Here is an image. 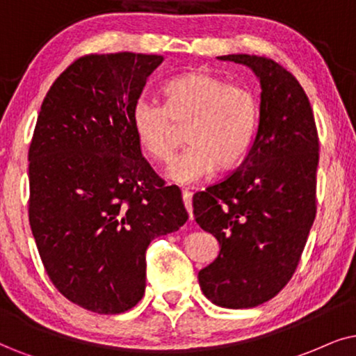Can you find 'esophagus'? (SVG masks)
Listing matches in <instances>:
<instances>
[{"label": "esophagus", "mask_w": 356, "mask_h": 356, "mask_svg": "<svg viewBox=\"0 0 356 356\" xmlns=\"http://www.w3.org/2000/svg\"><path fill=\"white\" fill-rule=\"evenodd\" d=\"M182 199H184V205H186V209L188 211V217L191 220L193 218V213H192V192L191 191H182Z\"/></svg>", "instance_id": "1"}]
</instances>
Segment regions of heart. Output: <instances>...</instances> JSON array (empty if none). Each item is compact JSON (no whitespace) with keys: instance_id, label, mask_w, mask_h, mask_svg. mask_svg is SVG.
Listing matches in <instances>:
<instances>
[{"instance_id":"b5f03b06","label":"heart","mask_w":356,"mask_h":356,"mask_svg":"<svg viewBox=\"0 0 356 356\" xmlns=\"http://www.w3.org/2000/svg\"><path fill=\"white\" fill-rule=\"evenodd\" d=\"M164 106L138 98L131 108V128L143 152L169 163L177 149V128L187 124L191 146L174 161L169 177L191 186L209 177L215 165L232 168L253 146L261 106L246 85L228 83L204 70L184 72L161 87Z\"/></svg>"}]
</instances>
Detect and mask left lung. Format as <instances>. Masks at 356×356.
Listing matches in <instances>:
<instances>
[{
    "mask_svg": "<svg viewBox=\"0 0 356 356\" xmlns=\"http://www.w3.org/2000/svg\"><path fill=\"white\" fill-rule=\"evenodd\" d=\"M218 58L254 72L261 118L240 168L193 195L195 222L222 246L199 284L220 307L248 309L273 299L298 268L317 211L318 134L309 98L289 70L248 54Z\"/></svg>",
    "mask_w": 356,
    "mask_h": 356,
    "instance_id": "left-lung-1",
    "label": "left lung"
}]
</instances>
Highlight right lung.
<instances>
[{
	"instance_id": "right-lung-1",
	"label": "right lung",
	"mask_w": 356,
	"mask_h": 356,
	"mask_svg": "<svg viewBox=\"0 0 356 356\" xmlns=\"http://www.w3.org/2000/svg\"><path fill=\"white\" fill-rule=\"evenodd\" d=\"M163 56L79 57L52 83L29 146V225L52 284L97 314L134 307L146 250L188 215L143 157L131 108Z\"/></svg>"
}]
</instances>
